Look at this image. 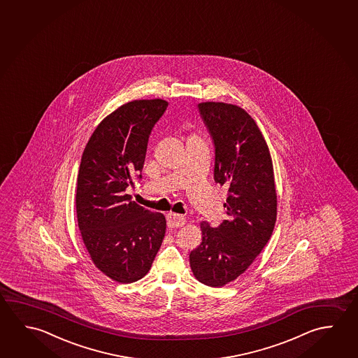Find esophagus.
<instances>
[{"label": "esophagus", "mask_w": 358, "mask_h": 358, "mask_svg": "<svg viewBox=\"0 0 358 358\" xmlns=\"http://www.w3.org/2000/svg\"><path fill=\"white\" fill-rule=\"evenodd\" d=\"M167 226L170 227V229H178V227H182L185 222H186V218L182 216V215H178V213H169L167 216Z\"/></svg>", "instance_id": "obj_1"}]
</instances>
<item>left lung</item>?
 Here are the masks:
<instances>
[{"instance_id":"obj_1","label":"left lung","mask_w":358,"mask_h":358,"mask_svg":"<svg viewBox=\"0 0 358 358\" xmlns=\"http://www.w3.org/2000/svg\"><path fill=\"white\" fill-rule=\"evenodd\" d=\"M199 110L215 145L213 178L229 187L227 220L215 229L201 223L202 242L189 253V264L201 283L222 287L251 266L273 232V164L264 136L243 108L202 102Z\"/></svg>"}]
</instances>
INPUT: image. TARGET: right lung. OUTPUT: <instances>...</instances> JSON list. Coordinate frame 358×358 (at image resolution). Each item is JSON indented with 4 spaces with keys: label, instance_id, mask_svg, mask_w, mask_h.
<instances>
[{
    "label": "right lung",
    "instance_id": "right-lung-1",
    "mask_svg": "<svg viewBox=\"0 0 358 358\" xmlns=\"http://www.w3.org/2000/svg\"><path fill=\"white\" fill-rule=\"evenodd\" d=\"M167 106L159 99L120 106L101 121L83 153L78 229L94 266L113 281L141 280L164 241V215L145 210L124 191L132 185L131 177L141 173L148 137Z\"/></svg>",
    "mask_w": 358,
    "mask_h": 358
}]
</instances>
